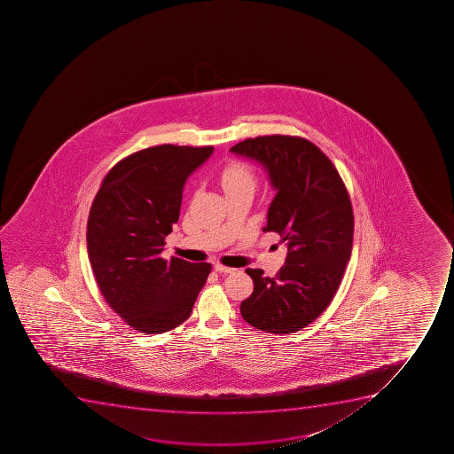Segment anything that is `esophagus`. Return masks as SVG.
Segmentation results:
<instances>
[{
    "instance_id": "1",
    "label": "esophagus",
    "mask_w": 454,
    "mask_h": 454,
    "mask_svg": "<svg viewBox=\"0 0 454 454\" xmlns=\"http://www.w3.org/2000/svg\"><path fill=\"white\" fill-rule=\"evenodd\" d=\"M215 272H220V274H232L234 272V268H230V266L220 265V263H215Z\"/></svg>"
}]
</instances>
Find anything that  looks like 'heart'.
I'll return each instance as SVG.
<instances>
[{
  "instance_id": "heart-1",
  "label": "heart",
  "mask_w": 454,
  "mask_h": 454,
  "mask_svg": "<svg viewBox=\"0 0 454 454\" xmlns=\"http://www.w3.org/2000/svg\"><path fill=\"white\" fill-rule=\"evenodd\" d=\"M220 184L226 192L230 189L239 188L243 184H254V176L246 162L232 160L220 173Z\"/></svg>"
}]
</instances>
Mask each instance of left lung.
Listing matches in <instances>:
<instances>
[{
    "label": "left lung",
    "instance_id": "8db88e82",
    "mask_svg": "<svg viewBox=\"0 0 454 454\" xmlns=\"http://www.w3.org/2000/svg\"><path fill=\"white\" fill-rule=\"evenodd\" d=\"M231 151L266 167L278 192L265 231L281 235L288 250L274 278L246 270L254 288L241 315L262 332H299L327 309L345 274L354 237L349 193L330 158L301 136L248 137Z\"/></svg>",
    "mask_w": 454,
    "mask_h": 454
}]
</instances>
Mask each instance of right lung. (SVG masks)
<instances>
[{"mask_svg": "<svg viewBox=\"0 0 454 454\" xmlns=\"http://www.w3.org/2000/svg\"><path fill=\"white\" fill-rule=\"evenodd\" d=\"M213 146L157 145L105 176L87 220V250L105 301L146 334L170 332L192 312L210 263L161 256L179 220L184 184Z\"/></svg>", "mask_w": 454, "mask_h": 454, "instance_id": "right-lung-1", "label": "right lung"}]
</instances>
